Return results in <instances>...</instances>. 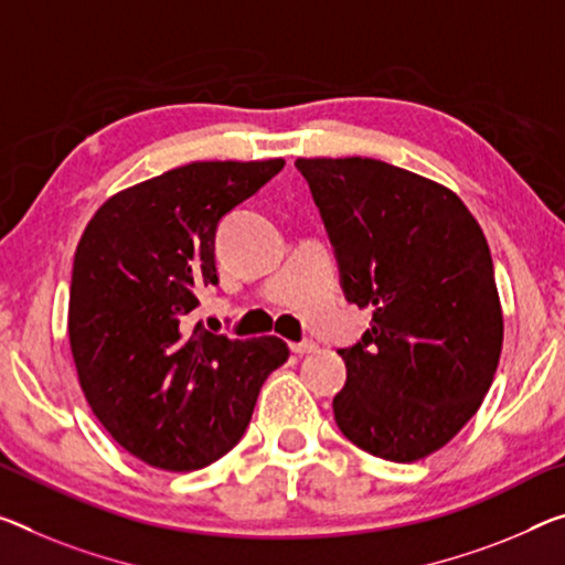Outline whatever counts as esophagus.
I'll return each instance as SVG.
<instances>
[{"label":"esophagus","instance_id":"1","mask_svg":"<svg viewBox=\"0 0 565 565\" xmlns=\"http://www.w3.org/2000/svg\"><path fill=\"white\" fill-rule=\"evenodd\" d=\"M316 349H318L316 341H298V343H290V351H292V353H298V355L312 353Z\"/></svg>","mask_w":565,"mask_h":565}]
</instances>
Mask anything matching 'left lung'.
Segmentation results:
<instances>
[{
  "instance_id": "8db88e82",
  "label": "left lung",
  "mask_w": 565,
  "mask_h": 565,
  "mask_svg": "<svg viewBox=\"0 0 565 565\" xmlns=\"http://www.w3.org/2000/svg\"><path fill=\"white\" fill-rule=\"evenodd\" d=\"M345 300L371 328L341 349L335 424L355 447L416 462L480 409L502 351L488 239L455 192L376 159H298Z\"/></svg>"
}]
</instances>
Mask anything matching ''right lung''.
Returning <instances> with one entry per match:
<instances>
[{
    "instance_id": "1",
    "label": "right lung",
    "mask_w": 565,
    "mask_h": 565,
    "mask_svg": "<svg viewBox=\"0 0 565 565\" xmlns=\"http://www.w3.org/2000/svg\"><path fill=\"white\" fill-rule=\"evenodd\" d=\"M285 167L194 161L113 194L75 249L67 335L93 414L126 452L169 472L227 455L265 379L288 361L277 335L192 326L216 285V224Z\"/></svg>"
}]
</instances>
